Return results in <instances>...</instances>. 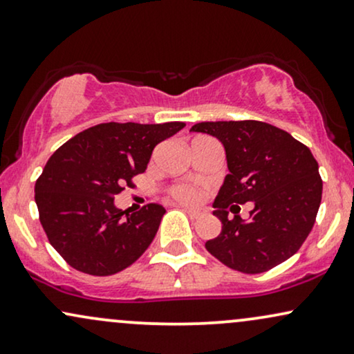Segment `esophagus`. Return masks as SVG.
Listing matches in <instances>:
<instances>
[{
	"instance_id": "1",
	"label": "esophagus",
	"mask_w": 354,
	"mask_h": 354,
	"mask_svg": "<svg viewBox=\"0 0 354 354\" xmlns=\"http://www.w3.org/2000/svg\"><path fill=\"white\" fill-rule=\"evenodd\" d=\"M180 208L192 218V220H197V218H202L205 215V210H202V208H189V207H180Z\"/></svg>"
}]
</instances>
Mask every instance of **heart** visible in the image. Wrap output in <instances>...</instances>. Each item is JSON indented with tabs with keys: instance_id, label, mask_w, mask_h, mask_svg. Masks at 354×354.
Wrapping results in <instances>:
<instances>
[{
	"instance_id": "1",
	"label": "heart",
	"mask_w": 354,
	"mask_h": 354,
	"mask_svg": "<svg viewBox=\"0 0 354 354\" xmlns=\"http://www.w3.org/2000/svg\"><path fill=\"white\" fill-rule=\"evenodd\" d=\"M170 197L176 198L182 203H198L202 200V192L197 187L189 184H177L172 185L169 190Z\"/></svg>"
}]
</instances>
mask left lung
I'll list each match as a JSON object with an SVG mask.
<instances>
[{"label":"left lung","mask_w":354,"mask_h":354,"mask_svg":"<svg viewBox=\"0 0 354 354\" xmlns=\"http://www.w3.org/2000/svg\"><path fill=\"white\" fill-rule=\"evenodd\" d=\"M190 131L220 139L230 174L218 192L213 215L221 233L205 243L220 263L244 274L276 268L300 250L313 228L322 202L318 162L305 144L263 121H205ZM246 201L255 203L250 221L235 216Z\"/></svg>","instance_id":"left-lung-1"}]
</instances>
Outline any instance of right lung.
<instances>
[{"instance_id": "right-lung-1", "label": "right lung", "mask_w": 354, "mask_h": 354, "mask_svg": "<svg viewBox=\"0 0 354 354\" xmlns=\"http://www.w3.org/2000/svg\"><path fill=\"white\" fill-rule=\"evenodd\" d=\"M184 126L180 121L102 123L50 156L34 198L47 239L68 266L90 276H111L149 248L165 208L149 203L124 215L115 207V195L133 187L157 144Z\"/></svg>"}]
</instances>
